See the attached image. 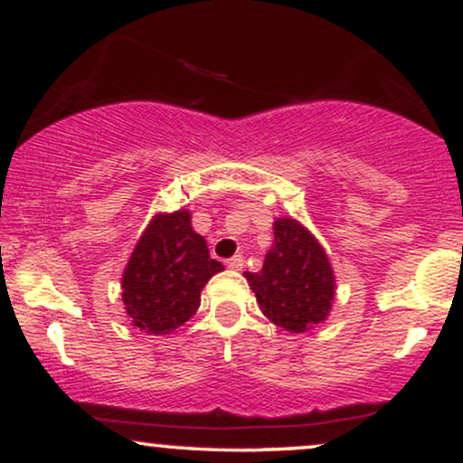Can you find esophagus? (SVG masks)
Segmentation results:
<instances>
[{
    "label": "esophagus",
    "mask_w": 463,
    "mask_h": 463,
    "mask_svg": "<svg viewBox=\"0 0 463 463\" xmlns=\"http://www.w3.org/2000/svg\"><path fill=\"white\" fill-rule=\"evenodd\" d=\"M226 267H228V269L241 271L243 269V256L237 254V256H232V259H228L226 260Z\"/></svg>",
    "instance_id": "obj_1"
}]
</instances>
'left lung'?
Listing matches in <instances>:
<instances>
[{"label":"left lung","instance_id":"8db88e82","mask_svg":"<svg viewBox=\"0 0 463 463\" xmlns=\"http://www.w3.org/2000/svg\"><path fill=\"white\" fill-rule=\"evenodd\" d=\"M246 278L263 315L288 332H306L326 319L334 299V274L317 239L295 220L274 224V246L263 269Z\"/></svg>","mask_w":463,"mask_h":463}]
</instances>
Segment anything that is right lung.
I'll use <instances>...</instances> for the list:
<instances>
[{
  "mask_svg": "<svg viewBox=\"0 0 463 463\" xmlns=\"http://www.w3.org/2000/svg\"><path fill=\"white\" fill-rule=\"evenodd\" d=\"M222 269L187 211L155 215L122 276L127 315L148 334H170L196 313L200 291Z\"/></svg>",
  "mask_w": 463,
  "mask_h": 463,
  "instance_id": "1",
  "label": "right lung"
}]
</instances>
